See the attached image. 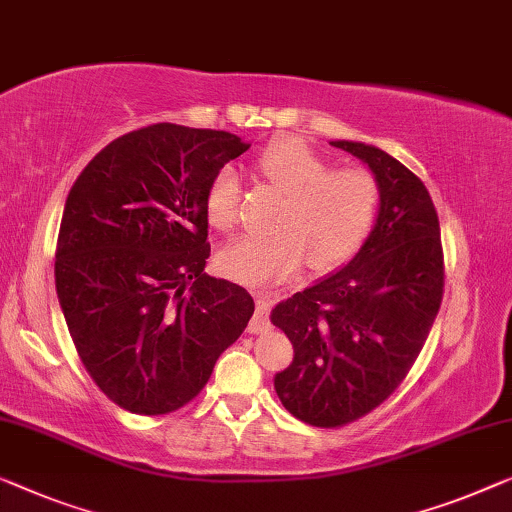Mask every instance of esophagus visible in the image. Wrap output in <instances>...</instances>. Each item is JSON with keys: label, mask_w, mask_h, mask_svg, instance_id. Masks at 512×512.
I'll list each match as a JSON object with an SVG mask.
<instances>
[{"label": "esophagus", "mask_w": 512, "mask_h": 512, "mask_svg": "<svg viewBox=\"0 0 512 512\" xmlns=\"http://www.w3.org/2000/svg\"><path fill=\"white\" fill-rule=\"evenodd\" d=\"M253 296L257 301V312H255V317L250 319L248 331L250 333H266L271 329L266 312H269V305L273 303V299H276V292H269V289H255Z\"/></svg>", "instance_id": "esophagus-1"}]
</instances>
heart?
Here are the masks:
<instances>
[{"instance_id":"b5f03b06","label":"heart","mask_w":512,"mask_h":512,"mask_svg":"<svg viewBox=\"0 0 512 512\" xmlns=\"http://www.w3.org/2000/svg\"><path fill=\"white\" fill-rule=\"evenodd\" d=\"M262 179L285 197L273 236L232 241L218 262L225 276L243 285H269L310 269L326 273L352 257L368 236L377 213V181L365 170H331V163L303 140L273 142L257 158ZM241 186L223 167L207 190L209 223L232 232L239 223Z\"/></svg>"}]
</instances>
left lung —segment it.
<instances>
[{"label": "left lung", "instance_id": "obj_1", "mask_svg": "<svg viewBox=\"0 0 512 512\" xmlns=\"http://www.w3.org/2000/svg\"><path fill=\"white\" fill-rule=\"evenodd\" d=\"M331 144L370 167L379 211L352 262L271 312L294 347L273 386L289 414L315 427L352 423L402 384L444 296L439 218L423 181L372 144Z\"/></svg>", "mask_w": 512, "mask_h": 512}]
</instances>
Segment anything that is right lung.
<instances>
[{
  "mask_svg": "<svg viewBox=\"0 0 512 512\" xmlns=\"http://www.w3.org/2000/svg\"><path fill=\"white\" fill-rule=\"evenodd\" d=\"M248 147L225 131L154 124L98 151L66 197L59 305L89 377L121 409H181L253 317L246 289L204 273L209 183Z\"/></svg>",
  "mask_w": 512,
  "mask_h": 512,
  "instance_id": "obj_1",
  "label": "right lung"
}]
</instances>
